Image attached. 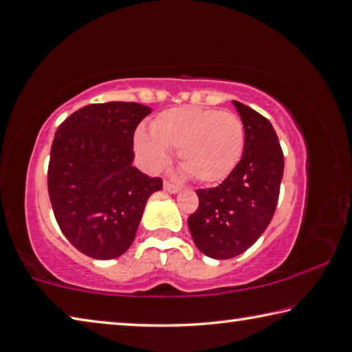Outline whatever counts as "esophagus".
Wrapping results in <instances>:
<instances>
[{
    "label": "esophagus",
    "mask_w": 352,
    "mask_h": 352,
    "mask_svg": "<svg viewBox=\"0 0 352 352\" xmlns=\"http://www.w3.org/2000/svg\"><path fill=\"white\" fill-rule=\"evenodd\" d=\"M163 188H164L166 192H170V194H177L178 190H180V188H178L177 184H172V183H169V182H164Z\"/></svg>",
    "instance_id": "esophagus-1"
}]
</instances>
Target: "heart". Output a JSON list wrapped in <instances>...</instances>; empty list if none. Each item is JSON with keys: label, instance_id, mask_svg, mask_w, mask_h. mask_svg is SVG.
I'll return each instance as SVG.
<instances>
[{"label": "heart", "instance_id": "heart-1", "mask_svg": "<svg viewBox=\"0 0 352 352\" xmlns=\"http://www.w3.org/2000/svg\"><path fill=\"white\" fill-rule=\"evenodd\" d=\"M133 146L147 169L162 168L168 162L169 148H177L186 174H192L201 183H219L241 162L245 127L231 111L175 107L153 119L151 132L136 130Z\"/></svg>", "mask_w": 352, "mask_h": 352}]
</instances>
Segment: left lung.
Listing matches in <instances>:
<instances>
[{
	"label": "left lung",
	"instance_id": "left-lung-1",
	"mask_svg": "<svg viewBox=\"0 0 352 352\" xmlns=\"http://www.w3.org/2000/svg\"><path fill=\"white\" fill-rule=\"evenodd\" d=\"M245 127L239 164L216 188L199 189V208L188 219L192 241L212 259L245 252L264 233L275 214L284 157L270 121L233 100Z\"/></svg>",
	"mask_w": 352,
	"mask_h": 352
}]
</instances>
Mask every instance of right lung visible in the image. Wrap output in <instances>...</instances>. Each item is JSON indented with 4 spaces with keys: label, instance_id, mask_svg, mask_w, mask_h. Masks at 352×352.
<instances>
[{
    "label": "right lung",
    "instance_id": "1",
    "mask_svg": "<svg viewBox=\"0 0 352 352\" xmlns=\"http://www.w3.org/2000/svg\"><path fill=\"white\" fill-rule=\"evenodd\" d=\"M151 107L91 104L57 129L47 190L65 237L93 259H113L132 245L148 197L163 188L133 166V135Z\"/></svg>",
    "mask_w": 352,
    "mask_h": 352
}]
</instances>
